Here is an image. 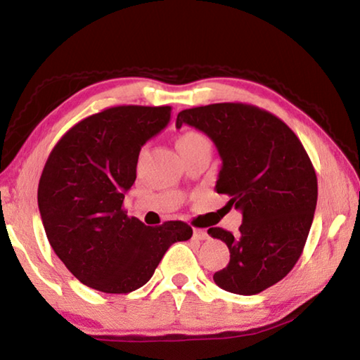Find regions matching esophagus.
<instances>
[{"label": "esophagus", "mask_w": 360, "mask_h": 360, "mask_svg": "<svg viewBox=\"0 0 360 360\" xmlns=\"http://www.w3.org/2000/svg\"><path fill=\"white\" fill-rule=\"evenodd\" d=\"M206 238H208V233H206V230H203V229H193V240L203 241Z\"/></svg>", "instance_id": "34e87169"}]
</instances>
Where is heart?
I'll list each match as a JSON object with an SVG mask.
<instances>
[{
    "instance_id": "heart-1",
    "label": "heart",
    "mask_w": 360,
    "mask_h": 360,
    "mask_svg": "<svg viewBox=\"0 0 360 360\" xmlns=\"http://www.w3.org/2000/svg\"><path fill=\"white\" fill-rule=\"evenodd\" d=\"M178 149L179 152L182 150H188V149H193V148H198V146H205V144H210V139L206 138L203 133H200L197 130H187L184 133H181L178 141Z\"/></svg>"
}]
</instances>
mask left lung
Returning <instances> with one entry per match:
<instances>
[{"label": "left lung", "mask_w": 360, "mask_h": 360, "mask_svg": "<svg viewBox=\"0 0 360 360\" xmlns=\"http://www.w3.org/2000/svg\"><path fill=\"white\" fill-rule=\"evenodd\" d=\"M192 125L216 144L222 168L217 193L243 211L240 233L211 227L229 246V265L214 273L224 290L254 295L288 275L311 229L318 178L297 135L275 114L246 103L184 109L176 127Z\"/></svg>", "instance_id": "8db88e82"}]
</instances>
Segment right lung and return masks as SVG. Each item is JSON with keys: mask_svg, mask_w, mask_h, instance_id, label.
I'll use <instances>...</instances> for the list:
<instances>
[{"mask_svg": "<svg viewBox=\"0 0 360 360\" xmlns=\"http://www.w3.org/2000/svg\"><path fill=\"white\" fill-rule=\"evenodd\" d=\"M169 115L172 106L106 108L72 125L47 157L38 186L47 240L89 288L106 294L136 290L173 243L192 236L182 221L148 227L124 210L139 150L165 129Z\"/></svg>", "mask_w": 360, "mask_h": 360, "instance_id": "right-lung-1", "label": "right lung"}]
</instances>
